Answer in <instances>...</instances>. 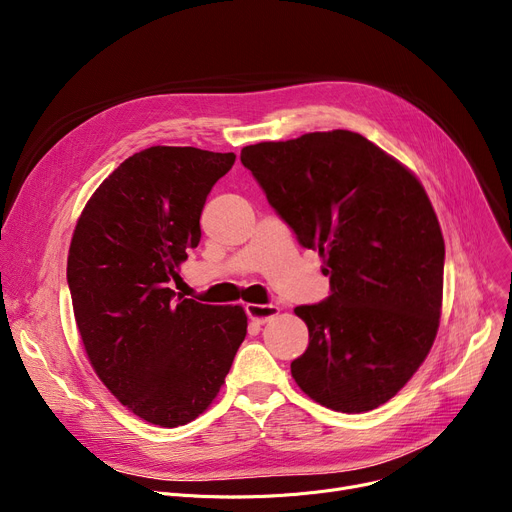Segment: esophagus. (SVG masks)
Here are the masks:
<instances>
[{"mask_svg": "<svg viewBox=\"0 0 512 512\" xmlns=\"http://www.w3.org/2000/svg\"><path fill=\"white\" fill-rule=\"evenodd\" d=\"M247 315L255 324H267V321H272L278 313L280 307L278 305H257V303H249L247 307Z\"/></svg>", "mask_w": 512, "mask_h": 512, "instance_id": "1", "label": "esophagus"}]
</instances>
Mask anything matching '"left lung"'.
<instances>
[{"instance_id":"left-lung-1","label":"left lung","mask_w":512,"mask_h":512,"mask_svg":"<svg viewBox=\"0 0 512 512\" xmlns=\"http://www.w3.org/2000/svg\"><path fill=\"white\" fill-rule=\"evenodd\" d=\"M270 205L324 259L332 294L309 328L299 388L340 413L388 402L425 361L442 313L444 236L419 178L359 132H307L240 151Z\"/></svg>"}]
</instances>
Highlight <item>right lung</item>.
I'll return each mask as SVG.
<instances>
[{
    "instance_id": "obj_1",
    "label": "right lung",
    "mask_w": 512,
    "mask_h": 512,
    "mask_svg": "<svg viewBox=\"0 0 512 512\" xmlns=\"http://www.w3.org/2000/svg\"><path fill=\"white\" fill-rule=\"evenodd\" d=\"M234 159L164 145L134 153L99 184L72 234L68 286L87 359L128 411L159 427L209 409L247 336L240 305L176 299L168 288Z\"/></svg>"
}]
</instances>
